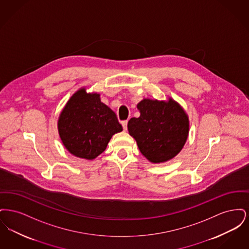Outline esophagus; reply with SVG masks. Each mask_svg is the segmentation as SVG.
Segmentation results:
<instances>
[{"instance_id":"34e87169","label":"esophagus","mask_w":249,"mask_h":249,"mask_svg":"<svg viewBox=\"0 0 249 249\" xmlns=\"http://www.w3.org/2000/svg\"><path fill=\"white\" fill-rule=\"evenodd\" d=\"M121 124H122V127H123V129H124V130H127V125H128V121H127V120H123V121L121 122Z\"/></svg>"}]
</instances>
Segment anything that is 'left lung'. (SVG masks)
<instances>
[{
  "label": "left lung",
  "mask_w": 249,
  "mask_h": 249,
  "mask_svg": "<svg viewBox=\"0 0 249 249\" xmlns=\"http://www.w3.org/2000/svg\"><path fill=\"white\" fill-rule=\"evenodd\" d=\"M137 108L139 118H131L128 130L142 153L153 163L165 162L181 151L188 139L190 121L184 109L169 101L143 99Z\"/></svg>",
  "instance_id": "8db88e82"
}]
</instances>
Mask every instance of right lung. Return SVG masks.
<instances>
[{
    "instance_id": "right-lung-1",
    "label": "right lung",
    "mask_w": 249,
    "mask_h": 249,
    "mask_svg": "<svg viewBox=\"0 0 249 249\" xmlns=\"http://www.w3.org/2000/svg\"><path fill=\"white\" fill-rule=\"evenodd\" d=\"M58 130L71 154L93 160L106 150L112 136L123 129L115 112L101 102L100 94L80 89L61 111Z\"/></svg>"
}]
</instances>
